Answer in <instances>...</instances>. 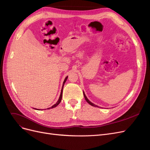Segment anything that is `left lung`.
Returning <instances> with one entry per match:
<instances>
[{
	"instance_id": "left-lung-1",
	"label": "left lung",
	"mask_w": 150,
	"mask_h": 150,
	"mask_svg": "<svg viewBox=\"0 0 150 150\" xmlns=\"http://www.w3.org/2000/svg\"><path fill=\"white\" fill-rule=\"evenodd\" d=\"M83 94H84V98H85V99H86V101H87L89 104H90V105H91V106H94V107H98L97 105H95V104H93V103H92L89 100V99L87 98V97H86V95H85V94H84V93L83 92Z\"/></svg>"
}]
</instances>
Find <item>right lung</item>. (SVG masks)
Returning a JSON list of instances; mask_svg holds the SVG:
<instances>
[{
  "label": "right lung",
  "instance_id": "1",
  "mask_svg": "<svg viewBox=\"0 0 150 150\" xmlns=\"http://www.w3.org/2000/svg\"><path fill=\"white\" fill-rule=\"evenodd\" d=\"M67 78L68 77L67 76L66 78H65V79H64V82H63V84H62V89H61V94H60V96H59V99H58V101H57V103L55 104H54V105L52 106H51V108H47V110H49V109H51V108H55V107H56L60 103H61V99H62V89H63V87H64V83H66V80H67ZM38 110H39V109H37Z\"/></svg>",
  "mask_w": 150,
  "mask_h": 150
}]
</instances>
